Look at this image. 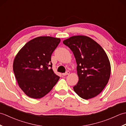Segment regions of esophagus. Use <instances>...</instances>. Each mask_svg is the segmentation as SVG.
<instances>
[{
	"instance_id": "1",
	"label": "esophagus",
	"mask_w": 126,
	"mask_h": 126,
	"mask_svg": "<svg viewBox=\"0 0 126 126\" xmlns=\"http://www.w3.org/2000/svg\"><path fill=\"white\" fill-rule=\"evenodd\" d=\"M70 74V72L69 71H66L65 73H63L62 74V75L63 76H66V75H68Z\"/></svg>"
}]
</instances>
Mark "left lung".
Returning a JSON list of instances; mask_svg holds the SVG:
<instances>
[{
  "label": "left lung",
  "instance_id": "1",
  "mask_svg": "<svg viewBox=\"0 0 126 126\" xmlns=\"http://www.w3.org/2000/svg\"><path fill=\"white\" fill-rule=\"evenodd\" d=\"M73 51L77 63L79 82L74 90L88 100L98 95L110 78L111 66L105 51L97 42L85 36H74L63 41Z\"/></svg>",
  "mask_w": 126,
  "mask_h": 126
}]
</instances>
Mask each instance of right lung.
<instances>
[{
    "instance_id": "add662e5",
    "label": "right lung",
    "mask_w": 126,
    "mask_h": 126,
    "mask_svg": "<svg viewBox=\"0 0 126 126\" xmlns=\"http://www.w3.org/2000/svg\"><path fill=\"white\" fill-rule=\"evenodd\" d=\"M60 38L50 36L34 38L15 56L13 70L19 87L29 97L41 98L52 90L60 77L52 68L51 56Z\"/></svg>"
}]
</instances>
